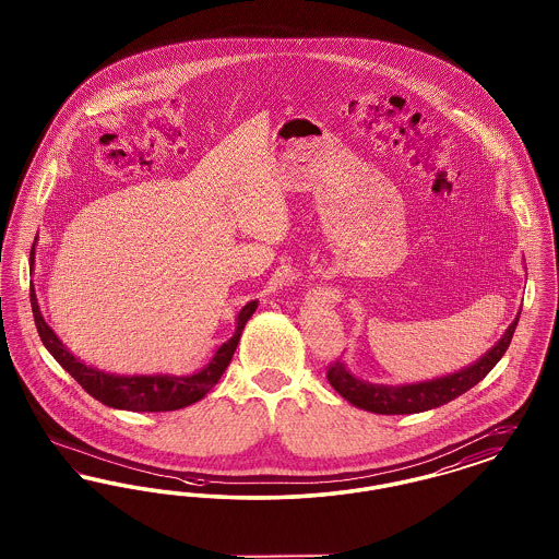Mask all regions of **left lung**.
<instances>
[{
	"label": "left lung",
	"instance_id": "8db88e82",
	"mask_svg": "<svg viewBox=\"0 0 559 559\" xmlns=\"http://www.w3.org/2000/svg\"><path fill=\"white\" fill-rule=\"evenodd\" d=\"M520 317L509 324L506 335L499 340V344L492 347L488 354H484L476 365L452 372L449 377H440L426 383H413V385H379L367 383L362 379H356L346 371V367L340 360H333L326 367V379L335 388L340 396L352 402L358 408L371 411L377 415H408V413H424L429 408L442 406L447 402L465 394L479 383L492 367L503 358L507 347L511 344V337L515 333Z\"/></svg>",
	"mask_w": 559,
	"mask_h": 559
}]
</instances>
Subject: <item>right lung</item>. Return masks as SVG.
<instances>
[{
    "label": "right lung",
    "mask_w": 559,
    "mask_h": 559,
    "mask_svg": "<svg viewBox=\"0 0 559 559\" xmlns=\"http://www.w3.org/2000/svg\"><path fill=\"white\" fill-rule=\"evenodd\" d=\"M33 253L35 251L31 249V262H33ZM31 308H33V319H35V326H37V333H39L44 346L48 347V352L58 360V365L69 372L92 399L112 406V408L138 411V413H163V411L185 408L188 404L203 399L219 381V377L224 374L233 360V354L239 346L245 322L251 319V314L255 312L258 301H249L240 310L235 335L226 344L217 347L210 365L194 374H187V377H176V374L126 377V374H108V372L98 371L94 367H87L81 362L80 358H75L67 347L62 346V342L53 335L52 329L48 326V322L39 312L37 297L33 289H31Z\"/></svg>",
    "instance_id": "right-lung-1"
}]
</instances>
